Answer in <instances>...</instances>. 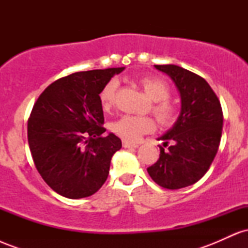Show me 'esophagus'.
<instances>
[{
	"label": "esophagus",
	"mask_w": 248,
	"mask_h": 248,
	"mask_svg": "<svg viewBox=\"0 0 248 248\" xmlns=\"http://www.w3.org/2000/svg\"><path fill=\"white\" fill-rule=\"evenodd\" d=\"M122 146L124 148H138L139 144L133 143V142H129V141H124L122 142Z\"/></svg>",
	"instance_id": "obj_1"
}]
</instances>
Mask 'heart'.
<instances>
[{"label":"heart","mask_w":248,"mask_h":248,"mask_svg":"<svg viewBox=\"0 0 248 248\" xmlns=\"http://www.w3.org/2000/svg\"><path fill=\"white\" fill-rule=\"evenodd\" d=\"M139 84L144 94L153 101L152 112L156 119L166 126L172 124L177 116V107L167 99L169 96V87L166 82L154 77H146L140 79ZM116 87L118 82L110 80L101 90L100 101L104 108H109L114 104ZM110 129L124 141H136L143 134L152 133L155 129V124L148 116L124 115L110 124Z\"/></svg>","instance_id":"obj_1"}]
</instances>
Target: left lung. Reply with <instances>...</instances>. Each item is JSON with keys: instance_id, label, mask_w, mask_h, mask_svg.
Segmentation results:
<instances>
[{"instance_id": "8db88e82", "label": "left lung", "mask_w": 248, "mask_h": 248, "mask_svg": "<svg viewBox=\"0 0 248 248\" xmlns=\"http://www.w3.org/2000/svg\"><path fill=\"white\" fill-rule=\"evenodd\" d=\"M170 77L181 96V112L173 126L157 140L160 158L147 169L155 183L177 190L192 186L205 175L218 152L223 110L206 80L177 65H155Z\"/></svg>"}]
</instances>
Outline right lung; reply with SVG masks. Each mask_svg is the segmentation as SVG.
Masks as SVG:
<instances>
[{
    "label": "right lung",
    "instance_id": "add662e5",
    "mask_svg": "<svg viewBox=\"0 0 248 248\" xmlns=\"http://www.w3.org/2000/svg\"><path fill=\"white\" fill-rule=\"evenodd\" d=\"M124 67L76 72L47 86L28 121L35 166L53 191L71 199L92 196L106 182L121 140L106 132L100 92Z\"/></svg>",
    "mask_w": 248,
    "mask_h": 248
}]
</instances>
